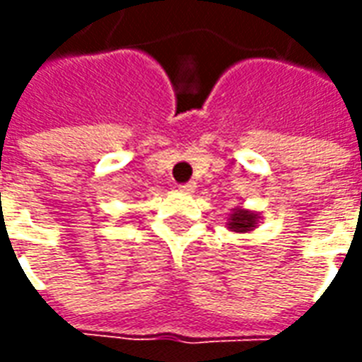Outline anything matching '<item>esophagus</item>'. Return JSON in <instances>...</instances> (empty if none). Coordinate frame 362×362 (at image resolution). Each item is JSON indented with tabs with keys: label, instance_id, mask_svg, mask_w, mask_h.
<instances>
[{
	"label": "esophagus",
	"instance_id": "34e87169",
	"mask_svg": "<svg viewBox=\"0 0 362 362\" xmlns=\"http://www.w3.org/2000/svg\"><path fill=\"white\" fill-rule=\"evenodd\" d=\"M196 188H197L196 182H186V184H180V186H178V189L184 192V194H192V192H196Z\"/></svg>",
	"mask_w": 362,
	"mask_h": 362
}]
</instances>
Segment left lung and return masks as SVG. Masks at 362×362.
Segmentation results:
<instances>
[{"mask_svg":"<svg viewBox=\"0 0 362 362\" xmlns=\"http://www.w3.org/2000/svg\"><path fill=\"white\" fill-rule=\"evenodd\" d=\"M259 213L250 211L246 207H235L227 219V228L233 233H250L258 227Z\"/></svg>","mask_w":362,"mask_h":362,"instance_id":"1","label":"left lung"}]
</instances>
